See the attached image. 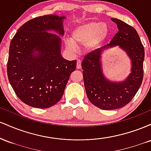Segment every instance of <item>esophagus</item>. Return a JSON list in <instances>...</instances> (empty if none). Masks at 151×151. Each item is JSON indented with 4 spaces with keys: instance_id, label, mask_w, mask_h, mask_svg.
I'll return each mask as SVG.
<instances>
[{
    "instance_id": "34e87169",
    "label": "esophagus",
    "mask_w": 151,
    "mask_h": 151,
    "mask_svg": "<svg viewBox=\"0 0 151 151\" xmlns=\"http://www.w3.org/2000/svg\"><path fill=\"white\" fill-rule=\"evenodd\" d=\"M81 60H77V69H81Z\"/></svg>"
}]
</instances>
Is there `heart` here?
Here are the masks:
<instances>
[{
    "label": "heart",
    "mask_w": 151,
    "mask_h": 151,
    "mask_svg": "<svg viewBox=\"0 0 151 151\" xmlns=\"http://www.w3.org/2000/svg\"><path fill=\"white\" fill-rule=\"evenodd\" d=\"M109 35V27L100 20H92L74 27L70 33V40L65 42L66 48L70 52L76 46H83L86 52H91L100 47Z\"/></svg>",
    "instance_id": "obj_1"
}]
</instances>
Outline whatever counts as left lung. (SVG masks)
Segmentation results:
<instances>
[{
  "label": "left lung",
  "mask_w": 151,
  "mask_h": 151,
  "mask_svg": "<svg viewBox=\"0 0 151 151\" xmlns=\"http://www.w3.org/2000/svg\"><path fill=\"white\" fill-rule=\"evenodd\" d=\"M111 19L117 25L119 32L109 44L87 54L81 62L87 97L92 104L104 110L119 109L129 104L139 89L143 78L145 51L138 32L122 20ZM116 46L123 50L131 61L129 75L121 81L105 77L101 61L103 53Z\"/></svg>",
  "instance_id": "8db88e82"
}]
</instances>
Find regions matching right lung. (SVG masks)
<instances>
[{"instance_id":"right-lung-1","label":"right lung","mask_w":151,"mask_h":151,"mask_svg":"<svg viewBox=\"0 0 151 151\" xmlns=\"http://www.w3.org/2000/svg\"><path fill=\"white\" fill-rule=\"evenodd\" d=\"M65 19L57 15L32 19L10 42L8 80L18 98L30 106L46 109L58 103L76 69V60L69 61L61 55Z\"/></svg>"}]
</instances>
